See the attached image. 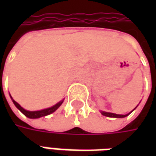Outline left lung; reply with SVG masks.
<instances>
[{"instance_id": "1", "label": "left lung", "mask_w": 156, "mask_h": 156, "mask_svg": "<svg viewBox=\"0 0 156 156\" xmlns=\"http://www.w3.org/2000/svg\"><path fill=\"white\" fill-rule=\"evenodd\" d=\"M130 113H129V114H130ZM101 114L103 115H105V116H107V117H111V118H124L129 115V114H127V115H116V114H113V113H108V112H104V111H102Z\"/></svg>"}]
</instances>
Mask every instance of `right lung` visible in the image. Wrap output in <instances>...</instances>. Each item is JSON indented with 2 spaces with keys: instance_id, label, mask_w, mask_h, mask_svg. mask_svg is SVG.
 <instances>
[{
  "instance_id": "obj_1",
  "label": "right lung",
  "mask_w": 156,
  "mask_h": 156,
  "mask_svg": "<svg viewBox=\"0 0 156 156\" xmlns=\"http://www.w3.org/2000/svg\"><path fill=\"white\" fill-rule=\"evenodd\" d=\"M11 98H12V97H11ZM12 101H13V103H14V105H16V107L18 108L19 110L22 112V114L25 115V116H27V118H30V119H37V118L43 117V116H46V115H50V114H51V113H53L54 111H56V110L60 107V105L62 104L63 100H62V101H60L59 103H58L57 105H55L54 106L51 107V108H46V109H42V110H39V111H27V110L24 109L22 107H21V105H18L15 100H13V99H12Z\"/></svg>"
}]
</instances>
